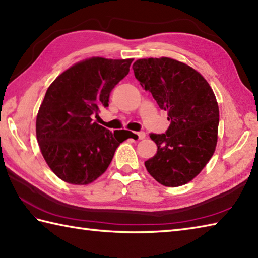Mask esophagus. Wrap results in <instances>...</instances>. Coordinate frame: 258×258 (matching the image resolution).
Wrapping results in <instances>:
<instances>
[{"instance_id":"esophagus-1","label":"esophagus","mask_w":258,"mask_h":258,"mask_svg":"<svg viewBox=\"0 0 258 258\" xmlns=\"http://www.w3.org/2000/svg\"><path fill=\"white\" fill-rule=\"evenodd\" d=\"M136 135H137L138 139H144L146 137V134L144 133V131H139V133H136Z\"/></svg>"}]
</instances>
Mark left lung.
<instances>
[{
	"label": "left lung",
	"mask_w": 258,
	"mask_h": 258,
	"mask_svg": "<svg viewBox=\"0 0 258 258\" xmlns=\"http://www.w3.org/2000/svg\"><path fill=\"white\" fill-rule=\"evenodd\" d=\"M133 69L171 122L165 134H150L157 153L145 166L165 186L186 184L215 153L219 125L215 93L200 73L172 58L138 59Z\"/></svg>",
	"instance_id": "obj_1"
}]
</instances>
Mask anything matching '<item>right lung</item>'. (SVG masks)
Listing matches in <instances>:
<instances>
[{"label": "right lung", "mask_w": 258, "mask_h": 258, "mask_svg": "<svg viewBox=\"0 0 258 258\" xmlns=\"http://www.w3.org/2000/svg\"><path fill=\"white\" fill-rule=\"evenodd\" d=\"M134 59L93 57L65 71L48 87L36 121L43 158L58 177L75 185L92 183L109 167L130 131L111 133L96 122L111 91L129 73Z\"/></svg>", "instance_id": "add662e5"}]
</instances>
